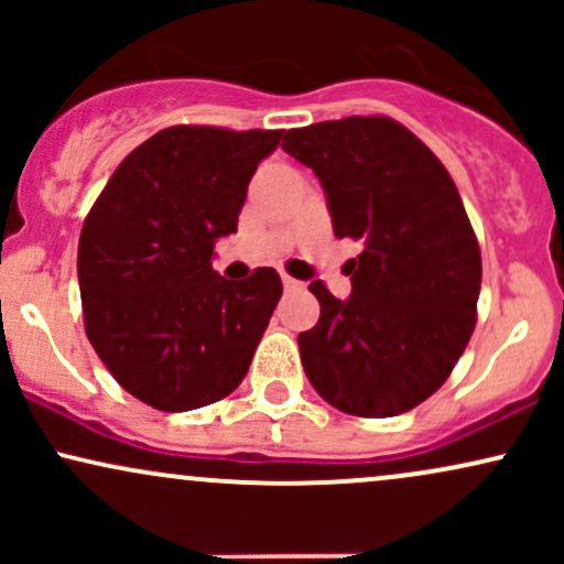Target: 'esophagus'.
Segmentation results:
<instances>
[{"label": "esophagus", "instance_id": "1", "mask_svg": "<svg viewBox=\"0 0 564 564\" xmlns=\"http://www.w3.org/2000/svg\"><path fill=\"white\" fill-rule=\"evenodd\" d=\"M283 286H286L289 291H296V289H302V283L296 281V278H291V275H283Z\"/></svg>", "mask_w": 564, "mask_h": 564}]
</instances>
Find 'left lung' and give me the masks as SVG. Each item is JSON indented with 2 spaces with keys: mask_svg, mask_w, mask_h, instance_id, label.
<instances>
[{
  "mask_svg": "<svg viewBox=\"0 0 564 564\" xmlns=\"http://www.w3.org/2000/svg\"><path fill=\"white\" fill-rule=\"evenodd\" d=\"M283 151L318 174L334 236L364 243L352 294L321 281V318L300 334L310 384L352 416L411 411L443 387L477 323L482 260L448 170L387 116L289 129Z\"/></svg>",
  "mask_w": 564,
  "mask_h": 564,
  "instance_id": "8db88e82",
  "label": "left lung"
}]
</instances>
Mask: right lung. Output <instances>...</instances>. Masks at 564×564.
Returning <instances> with one entry per match:
<instances>
[{
  "label": "right lung",
  "instance_id": "obj_1",
  "mask_svg": "<svg viewBox=\"0 0 564 564\" xmlns=\"http://www.w3.org/2000/svg\"><path fill=\"white\" fill-rule=\"evenodd\" d=\"M283 129L166 127L102 187L79 236L84 332L113 379L166 413L217 403L241 384L281 275L212 270L238 228L257 164Z\"/></svg>",
  "mask_w": 564,
  "mask_h": 564
}]
</instances>
